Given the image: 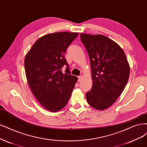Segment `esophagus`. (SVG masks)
<instances>
[{
	"label": "esophagus",
	"instance_id": "34e87169",
	"mask_svg": "<svg viewBox=\"0 0 147 147\" xmlns=\"http://www.w3.org/2000/svg\"><path fill=\"white\" fill-rule=\"evenodd\" d=\"M82 78H83V76H82V75L79 76V77H78V82H81V80H82Z\"/></svg>",
	"mask_w": 147,
	"mask_h": 147
}]
</instances>
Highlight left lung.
Instances as JSON below:
<instances>
[{"mask_svg":"<svg viewBox=\"0 0 147 147\" xmlns=\"http://www.w3.org/2000/svg\"><path fill=\"white\" fill-rule=\"evenodd\" d=\"M88 53L92 86L86 94L92 108L102 111L113 105L124 90L130 67L122 49L102 34L81 33Z\"/></svg>","mask_w":147,"mask_h":147,"instance_id":"1","label":"left lung"}]
</instances>
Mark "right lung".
I'll list each match as a JSON object with an SVG mask.
<instances>
[{
	"label": "right lung",
	"instance_id": "obj_1",
	"mask_svg": "<svg viewBox=\"0 0 147 147\" xmlns=\"http://www.w3.org/2000/svg\"><path fill=\"white\" fill-rule=\"evenodd\" d=\"M78 33L45 34L34 43L25 55L26 78L34 97L43 107L57 112L67 105L78 78L70 74L64 53ZM65 64V73L61 69Z\"/></svg>",
	"mask_w": 147,
	"mask_h": 147
}]
</instances>
